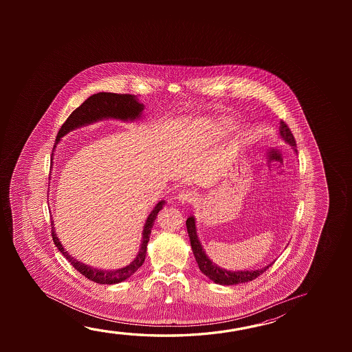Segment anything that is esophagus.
<instances>
[{
  "label": "esophagus",
  "mask_w": 352,
  "mask_h": 352,
  "mask_svg": "<svg viewBox=\"0 0 352 352\" xmlns=\"http://www.w3.org/2000/svg\"><path fill=\"white\" fill-rule=\"evenodd\" d=\"M195 192L190 190H182L179 192L178 200L182 204H192L195 201Z\"/></svg>",
  "instance_id": "1"
}]
</instances>
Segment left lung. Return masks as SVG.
Listing matches in <instances>:
<instances>
[{
  "instance_id": "1",
  "label": "left lung",
  "mask_w": 352,
  "mask_h": 352,
  "mask_svg": "<svg viewBox=\"0 0 352 352\" xmlns=\"http://www.w3.org/2000/svg\"><path fill=\"white\" fill-rule=\"evenodd\" d=\"M278 129H280V136L288 144H291L294 151L297 152V150H296V147H297L296 140H294L289 127L287 126V124L285 121H281ZM186 228H188L191 248H192V253L195 255L196 263L199 265V269L202 271L204 275H206L210 280H212L213 283H219V285H236V283L253 281L254 278L259 277L263 272H265L272 265V264H270V265L265 266L263 269L254 271H228L222 269V267H219L208 259V255L204 252L200 241H199L197 234H196L195 219L192 216L186 219Z\"/></svg>"
}]
</instances>
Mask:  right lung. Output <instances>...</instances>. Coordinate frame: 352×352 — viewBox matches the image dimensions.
Listing matches in <instances>:
<instances>
[{
    "instance_id": "1",
    "label": "right lung",
    "mask_w": 352,
    "mask_h": 352,
    "mask_svg": "<svg viewBox=\"0 0 352 352\" xmlns=\"http://www.w3.org/2000/svg\"><path fill=\"white\" fill-rule=\"evenodd\" d=\"M142 110H144V104L139 103V99L136 98L133 94H116V93L107 92L93 94L89 98L85 100L77 109L74 110L69 114L67 120L65 121L61 129L58 130L54 148L56 147L58 141L64 135H66L71 130H74L76 127L91 124L93 121L108 119V118H114V119H119V120H135L141 116ZM163 205H164V201L158 202L156 208L151 211L150 216L146 221L144 232H142V243H141V248H140L138 256L133 259L130 265L125 266V267L119 269V270H100V269L86 265L81 261L76 260L75 258H72L65 250L63 244L58 241L55 228L52 226L54 225L52 223L54 221H52V241L55 243V245L58 247V250L64 254L65 258L69 260L71 265L74 266L78 272H81L82 275L87 277L88 280L94 281V283H102V285L119 283L121 281H125L126 278H129L133 274L139 270L141 265L144 264V258H146V250H147V243L150 241L151 230L155 225V219H156L160 210L163 208Z\"/></svg>"
}]
</instances>
